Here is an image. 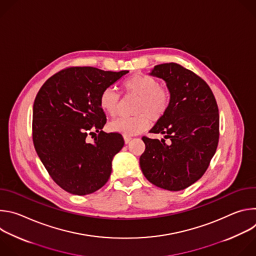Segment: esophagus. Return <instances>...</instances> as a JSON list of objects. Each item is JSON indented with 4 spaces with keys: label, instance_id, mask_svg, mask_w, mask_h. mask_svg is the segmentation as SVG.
I'll return each mask as SVG.
<instances>
[{
    "label": "esophagus",
    "instance_id": "1",
    "mask_svg": "<svg viewBox=\"0 0 256 256\" xmlns=\"http://www.w3.org/2000/svg\"><path fill=\"white\" fill-rule=\"evenodd\" d=\"M124 142H126V144H128V142H130V140H132V138H130V136H124Z\"/></svg>",
    "mask_w": 256,
    "mask_h": 256
}]
</instances>
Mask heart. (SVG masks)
Here are the masks:
<instances>
[{
	"label": "heart",
	"mask_w": 256,
	"mask_h": 256,
	"mask_svg": "<svg viewBox=\"0 0 256 256\" xmlns=\"http://www.w3.org/2000/svg\"><path fill=\"white\" fill-rule=\"evenodd\" d=\"M122 91L126 95L138 97L132 118H118L109 124V130L126 136H134L147 130L150 120L156 122L167 112L171 95L169 90L159 85L158 81L144 74H134L122 84ZM120 96L112 88H104L99 96V105L102 110L110 116L118 114Z\"/></svg>",
	"instance_id": "1"
}]
</instances>
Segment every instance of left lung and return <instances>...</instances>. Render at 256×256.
I'll return each mask as SVG.
<instances>
[{"instance_id": "8db88e82", "label": "left lung", "mask_w": 256, "mask_h": 256, "mask_svg": "<svg viewBox=\"0 0 256 256\" xmlns=\"http://www.w3.org/2000/svg\"><path fill=\"white\" fill-rule=\"evenodd\" d=\"M171 95L165 116L150 130L162 138L144 136L140 169L151 184L170 192L186 190L206 171L220 136L218 108L210 86L190 70L168 62L154 66Z\"/></svg>"}]
</instances>
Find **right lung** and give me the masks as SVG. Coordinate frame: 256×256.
<instances>
[{
    "mask_svg": "<svg viewBox=\"0 0 256 256\" xmlns=\"http://www.w3.org/2000/svg\"><path fill=\"white\" fill-rule=\"evenodd\" d=\"M126 72L68 66L48 79L35 97V151L52 180L72 194H93L110 177L112 161L124 140L118 132L102 130L106 116L99 96ZM90 135L96 136L92 142Z\"/></svg>",
    "mask_w": 256,
    "mask_h": 256,
    "instance_id": "add662e5",
    "label": "right lung"
}]
</instances>
